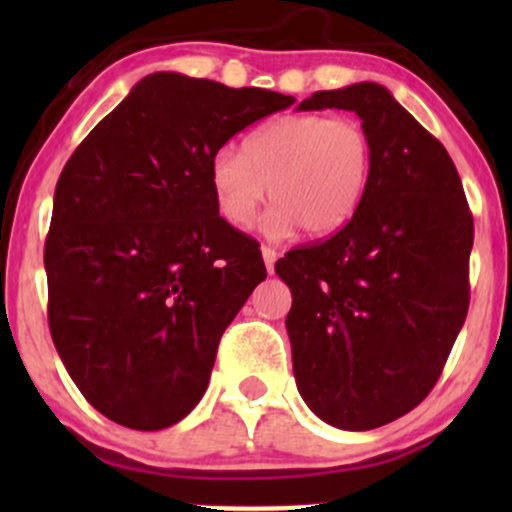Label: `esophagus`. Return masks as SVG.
Here are the masks:
<instances>
[{"label":"esophagus","instance_id":"esophagus-1","mask_svg":"<svg viewBox=\"0 0 512 512\" xmlns=\"http://www.w3.org/2000/svg\"><path fill=\"white\" fill-rule=\"evenodd\" d=\"M276 257H279V252H276L274 248H269V245H262V260H264V264H267V272L269 274L274 272Z\"/></svg>","mask_w":512,"mask_h":512}]
</instances>
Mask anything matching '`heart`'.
Instances as JSON below:
<instances>
[{"mask_svg":"<svg viewBox=\"0 0 512 512\" xmlns=\"http://www.w3.org/2000/svg\"><path fill=\"white\" fill-rule=\"evenodd\" d=\"M373 173V142L354 117L291 113L245 139L243 151L221 146L209 161V187L219 214L233 226L255 221L267 197L269 236L301 228L325 238L354 219Z\"/></svg>","mask_w":512,"mask_h":512,"instance_id":"heart-1","label":"heart"}]
</instances>
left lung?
I'll list each match as a JSON object with an SVG mask.
<instances>
[{"instance_id": "1", "label": "left lung", "mask_w": 512, "mask_h": 512, "mask_svg": "<svg viewBox=\"0 0 512 512\" xmlns=\"http://www.w3.org/2000/svg\"><path fill=\"white\" fill-rule=\"evenodd\" d=\"M301 110L361 117L366 197L342 231L276 262L301 397L327 424L370 431L438 383L469 308L474 221L445 146L373 81L317 91Z\"/></svg>"}]
</instances>
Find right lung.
I'll return each mask as SVG.
<instances>
[{
  "label": "right lung",
  "instance_id": "add662e5",
  "mask_svg": "<svg viewBox=\"0 0 512 512\" xmlns=\"http://www.w3.org/2000/svg\"><path fill=\"white\" fill-rule=\"evenodd\" d=\"M289 105L158 72L64 166L45 240L50 334L81 395L115 424L161 431L207 390L223 330L267 276L260 243L219 216L209 161Z\"/></svg>",
  "mask_w": 512,
  "mask_h": 512
}]
</instances>
